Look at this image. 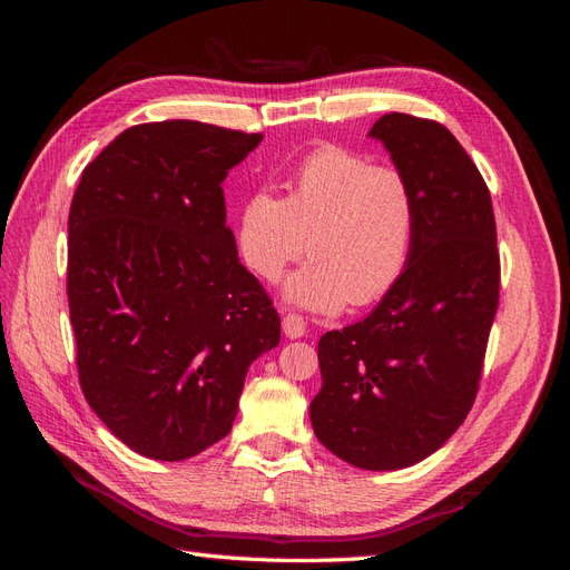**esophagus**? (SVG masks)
Here are the masks:
<instances>
[{
	"label": "esophagus",
	"mask_w": 570,
	"mask_h": 570,
	"mask_svg": "<svg viewBox=\"0 0 570 570\" xmlns=\"http://www.w3.org/2000/svg\"><path fill=\"white\" fill-rule=\"evenodd\" d=\"M282 328H284L286 337L296 341V337L306 335V321H304V316H298V313H286L284 321H282Z\"/></svg>",
	"instance_id": "esophagus-1"
}]
</instances>
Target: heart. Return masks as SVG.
Segmentation results:
<instances>
[{
  "instance_id": "obj_1",
  "label": "heart",
  "mask_w": 570,
  "mask_h": 570,
  "mask_svg": "<svg viewBox=\"0 0 570 570\" xmlns=\"http://www.w3.org/2000/svg\"><path fill=\"white\" fill-rule=\"evenodd\" d=\"M419 200L394 164L325 144L308 151L288 196L257 190L239 213V254L264 282L313 254L284 288L301 308L335 313L347 301L370 306L392 292L414 252Z\"/></svg>"
}]
</instances>
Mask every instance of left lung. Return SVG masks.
Wrapping results in <instances>:
<instances>
[{
	"instance_id": "left-lung-1",
	"label": "left lung",
	"mask_w": 570,
	"mask_h": 570,
	"mask_svg": "<svg viewBox=\"0 0 570 570\" xmlns=\"http://www.w3.org/2000/svg\"><path fill=\"white\" fill-rule=\"evenodd\" d=\"M370 137L416 190V242L380 306L321 337L311 423L345 463L399 470L439 451L475 402L500 301V249L485 178L451 131L390 112Z\"/></svg>"
}]
</instances>
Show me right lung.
<instances>
[{
  "label": "right lung",
  "mask_w": 570,
  "mask_h": 570,
  "mask_svg": "<svg viewBox=\"0 0 570 570\" xmlns=\"http://www.w3.org/2000/svg\"><path fill=\"white\" fill-rule=\"evenodd\" d=\"M262 135L193 119L125 129L68 215V306L90 409L144 458L186 460L233 429L247 370L278 345L239 264L223 180Z\"/></svg>",
  "instance_id": "right-lung-1"
}]
</instances>
